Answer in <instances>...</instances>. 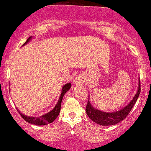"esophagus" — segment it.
Here are the masks:
<instances>
[{"instance_id": "obj_1", "label": "esophagus", "mask_w": 151, "mask_h": 151, "mask_svg": "<svg viewBox=\"0 0 151 151\" xmlns=\"http://www.w3.org/2000/svg\"><path fill=\"white\" fill-rule=\"evenodd\" d=\"M84 78H83L81 75L77 76V77L75 78V79H74V84H84Z\"/></svg>"}]
</instances>
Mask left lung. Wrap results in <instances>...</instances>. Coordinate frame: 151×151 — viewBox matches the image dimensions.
Returning <instances> with one entry per match:
<instances>
[{"label":"left lung","instance_id":"obj_1","mask_svg":"<svg viewBox=\"0 0 151 151\" xmlns=\"http://www.w3.org/2000/svg\"><path fill=\"white\" fill-rule=\"evenodd\" d=\"M138 86H138V92L135 95L132 101L130 102L126 107L121 109L120 111L112 112V113H106V112L101 111L93 108L90 104L89 100H88L87 104H86V114L91 120L94 121L96 124H99V125H115V124H118L120 121L124 120L127 116L128 114L130 113V111L133 107V106L136 104L137 99L139 96L140 93H141V83L140 82Z\"/></svg>","mask_w":151,"mask_h":151}]
</instances>
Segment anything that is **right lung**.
<instances>
[{
  "label": "right lung",
  "mask_w": 151,
  "mask_h": 151,
  "mask_svg": "<svg viewBox=\"0 0 151 151\" xmlns=\"http://www.w3.org/2000/svg\"><path fill=\"white\" fill-rule=\"evenodd\" d=\"M30 39H31V37H30L27 40V41L24 43V45H25L27 42H29V41L30 40ZM71 86L72 85H71L70 83H67V84H66L65 85L62 87V93H61V95H60V99H59V101L58 102V104H57L56 106H55V108H54L51 111H50L49 113L45 114V115H43V116H40L39 118L27 116H25V115H23V114H22L18 110L19 114H20V116H21L22 119H23L25 121L30 123V124H35V125H39V126L47 125V124L53 122V121L55 120V119L58 117L59 114H60V109H61V103H62V99H63L64 95H65L66 92H67V91L70 89Z\"/></svg>",
  "instance_id": "obj_1"
}]
</instances>
